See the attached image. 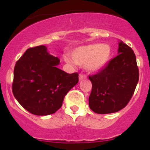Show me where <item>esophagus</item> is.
<instances>
[{
  "instance_id": "esophagus-1",
  "label": "esophagus",
  "mask_w": 150,
  "mask_h": 150,
  "mask_svg": "<svg viewBox=\"0 0 150 150\" xmlns=\"http://www.w3.org/2000/svg\"><path fill=\"white\" fill-rule=\"evenodd\" d=\"M85 78H86V76H85L83 74H80L79 75V80H82V79H85Z\"/></svg>"
}]
</instances>
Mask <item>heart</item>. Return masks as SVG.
<instances>
[{
	"label": "heart",
	"mask_w": 150,
	"mask_h": 150,
	"mask_svg": "<svg viewBox=\"0 0 150 150\" xmlns=\"http://www.w3.org/2000/svg\"><path fill=\"white\" fill-rule=\"evenodd\" d=\"M111 55L110 47L107 45L93 43L79 46L70 53L71 59L65 58L68 63H74L80 66H87L90 72H97L101 70L109 62Z\"/></svg>",
	"instance_id": "1"
}]
</instances>
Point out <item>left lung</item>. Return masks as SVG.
Here are the masks:
<instances>
[{
    "instance_id": "1",
    "label": "left lung",
    "mask_w": 150,
    "mask_h": 150,
    "mask_svg": "<svg viewBox=\"0 0 150 150\" xmlns=\"http://www.w3.org/2000/svg\"><path fill=\"white\" fill-rule=\"evenodd\" d=\"M118 53L100 71L88 76L92 84L88 104L96 113H112L123 109L138 83L139 70L132 49L120 41Z\"/></svg>"
}]
</instances>
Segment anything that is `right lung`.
<instances>
[{
    "label": "right lung",
    "instance_id": "obj_1",
    "mask_svg": "<svg viewBox=\"0 0 150 150\" xmlns=\"http://www.w3.org/2000/svg\"><path fill=\"white\" fill-rule=\"evenodd\" d=\"M60 60L43 45L28 49L16 63L12 90L29 112L37 116L55 113L64 96L79 81L78 73L67 74L57 67Z\"/></svg>",
    "mask_w": 150,
    "mask_h": 150
}]
</instances>
